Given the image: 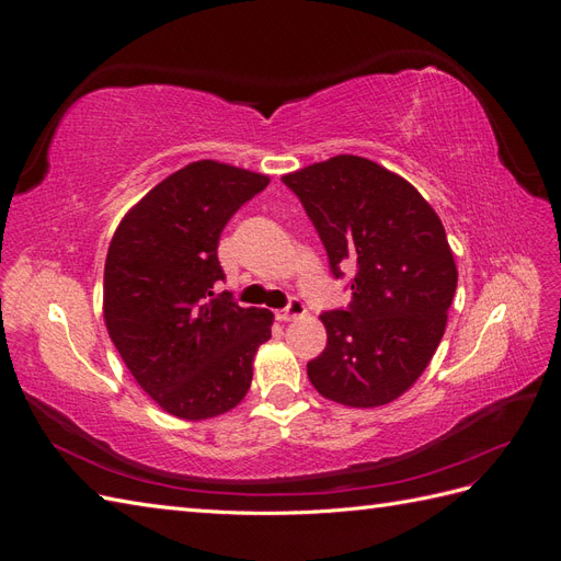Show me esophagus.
Returning a JSON list of instances; mask_svg holds the SVG:
<instances>
[{
  "mask_svg": "<svg viewBox=\"0 0 561 561\" xmlns=\"http://www.w3.org/2000/svg\"><path fill=\"white\" fill-rule=\"evenodd\" d=\"M301 316H307V307H304L301 304V299H290V304H287V307L283 309V311H278L276 313V318L278 320H283V322H290V320H297V318H301Z\"/></svg>",
  "mask_w": 561,
  "mask_h": 561,
  "instance_id": "obj_1",
  "label": "esophagus"
}]
</instances>
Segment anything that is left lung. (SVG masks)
Returning a JSON list of instances; mask_svg holds the SVG:
<instances>
[{
	"label": "left lung",
	"mask_w": 561,
	"mask_h": 561,
	"mask_svg": "<svg viewBox=\"0 0 561 561\" xmlns=\"http://www.w3.org/2000/svg\"><path fill=\"white\" fill-rule=\"evenodd\" d=\"M328 250L334 278L353 268L346 311L320 316L328 346L307 365L318 393L346 407L400 398L447 328L458 271L437 213L388 168L353 154L283 175Z\"/></svg>",
	"instance_id": "left-lung-1"
}]
</instances>
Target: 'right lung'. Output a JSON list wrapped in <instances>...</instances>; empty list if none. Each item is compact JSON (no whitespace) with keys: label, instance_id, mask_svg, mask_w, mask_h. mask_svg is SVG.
<instances>
[{"label":"right lung","instance_id":"1","mask_svg":"<svg viewBox=\"0 0 561 561\" xmlns=\"http://www.w3.org/2000/svg\"><path fill=\"white\" fill-rule=\"evenodd\" d=\"M268 178L213 159L168 175L124 215L105 260L103 316L135 381L184 421L233 410L274 313L215 295L219 233Z\"/></svg>","mask_w":561,"mask_h":561}]
</instances>
